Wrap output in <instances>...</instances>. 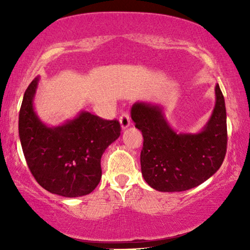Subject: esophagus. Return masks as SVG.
I'll use <instances>...</instances> for the list:
<instances>
[{"instance_id":"obj_1","label":"esophagus","mask_w":250,"mask_h":250,"mask_svg":"<svg viewBox=\"0 0 250 250\" xmlns=\"http://www.w3.org/2000/svg\"><path fill=\"white\" fill-rule=\"evenodd\" d=\"M119 123H121V127L123 131L128 127L131 125V121H129L128 114H123L121 117H119Z\"/></svg>"}]
</instances>
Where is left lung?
Listing matches in <instances>:
<instances>
[{
    "label": "left lung",
    "instance_id": "8db88e82",
    "mask_svg": "<svg viewBox=\"0 0 250 250\" xmlns=\"http://www.w3.org/2000/svg\"><path fill=\"white\" fill-rule=\"evenodd\" d=\"M132 121L142 132L141 172L152 189L180 192L204 183L223 163L227 152V110L220 85L215 86V107L197 133H179L167 122L162 104L138 101Z\"/></svg>",
    "mask_w": 250,
    "mask_h": 250
}]
</instances>
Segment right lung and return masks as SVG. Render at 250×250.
Listing matches in <instances>:
<instances>
[{
    "label": "right lung",
    "instance_id": "add662e5",
    "mask_svg": "<svg viewBox=\"0 0 250 250\" xmlns=\"http://www.w3.org/2000/svg\"><path fill=\"white\" fill-rule=\"evenodd\" d=\"M39 82L37 76L27 87L19 112V139L27 165L51 193L66 198L91 193L101 180V157L119 138L121 125L85 110L61 125H46L34 107Z\"/></svg>",
    "mask_w": 250,
    "mask_h": 250
}]
</instances>
